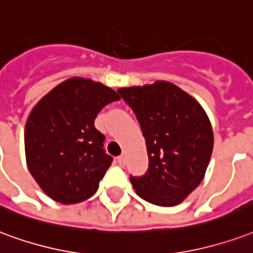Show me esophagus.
Returning <instances> with one entry per match:
<instances>
[{"mask_svg":"<svg viewBox=\"0 0 253 253\" xmlns=\"http://www.w3.org/2000/svg\"><path fill=\"white\" fill-rule=\"evenodd\" d=\"M118 162H119V165L125 164V155H119L118 157Z\"/></svg>","mask_w":253,"mask_h":253,"instance_id":"34e87169","label":"esophagus"}]
</instances>
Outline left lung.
<instances>
[{
	"instance_id": "8db88e82",
	"label": "left lung",
	"mask_w": 253,
	"mask_h": 253,
	"mask_svg": "<svg viewBox=\"0 0 253 253\" xmlns=\"http://www.w3.org/2000/svg\"><path fill=\"white\" fill-rule=\"evenodd\" d=\"M135 112L149 169L130 177L136 194L158 207L182 203L203 181L213 150V130L203 106L165 80L118 89Z\"/></svg>"
}]
</instances>
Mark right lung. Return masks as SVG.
Returning <instances> with one entry per match:
<instances>
[{
    "label": "right lung",
    "instance_id": "obj_1",
    "mask_svg": "<svg viewBox=\"0 0 253 253\" xmlns=\"http://www.w3.org/2000/svg\"><path fill=\"white\" fill-rule=\"evenodd\" d=\"M115 91L99 82L71 78L50 89L28 117L24 142L28 169L41 190L57 203L78 204L98 190L111 166L95 118Z\"/></svg>",
    "mask_w": 253,
    "mask_h": 253
}]
</instances>
